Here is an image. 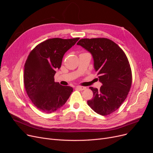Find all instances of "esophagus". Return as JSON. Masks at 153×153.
<instances>
[{"label":"esophagus","mask_w":153,"mask_h":153,"mask_svg":"<svg viewBox=\"0 0 153 153\" xmlns=\"http://www.w3.org/2000/svg\"><path fill=\"white\" fill-rule=\"evenodd\" d=\"M76 88L77 89H79L80 91H84L86 89L85 87H82V86H76Z\"/></svg>","instance_id":"esophagus-1"}]
</instances>
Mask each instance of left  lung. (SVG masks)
<instances>
[{"label": "left lung", "instance_id": "8db88e82", "mask_svg": "<svg viewBox=\"0 0 153 153\" xmlns=\"http://www.w3.org/2000/svg\"><path fill=\"white\" fill-rule=\"evenodd\" d=\"M90 52L99 81L100 90L91 87L94 97L87 101L96 113L105 116L117 110L126 99L132 82L131 70L124 51L105 38H83L77 43Z\"/></svg>", "mask_w": 153, "mask_h": 153}]
</instances>
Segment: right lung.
I'll use <instances>...</instances> for the list:
<instances>
[{
    "label": "right lung",
    "mask_w": 153,
    "mask_h": 153,
    "mask_svg": "<svg viewBox=\"0 0 153 153\" xmlns=\"http://www.w3.org/2000/svg\"><path fill=\"white\" fill-rule=\"evenodd\" d=\"M79 39H48L38 45L28 56L24 66V85L32 103L44 113L61 108L72 92V87L55 82L54 76L61 68L64 54Z\"/></svg>",
    "instance_id": "add662e5"
}]
</instances>
